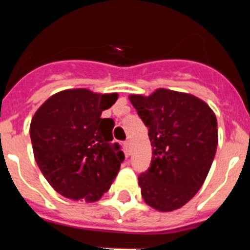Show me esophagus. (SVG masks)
Masks as SVG:
<instances>
[{
    "instance_id": "34e87169",
    "label": "esophagus",
    "mask_w": 250,
    "mask_h": 250,
    "mask_svg": "<svg viewBox=\"0 0 250 250\" xmlns=\"http://www.w3.org/2000/svg\"><path fill=\"white\" fill-rule=\"evenodd\" d=\"M124 145H125V147H126L127 152H130V141L129 140L125 141V143H124Z\"/></svg>"
}]
</instances>
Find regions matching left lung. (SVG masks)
I'll return each instance as SVG.
<instances>
[{
	"label": "left lung",
	"instance_id": "obj_1",
	"mask_svg": "<svg viewBox=\"0 0 250 250\" xmlns=\"http://www.w3.org/2000/svg\"><path fill=\"white\" fill-rule=\"evenodd\" d=\"M129 100L149 127L152 159L139 175L141 195L159 211L182 208L207 178L218 145V124L208 104L185 92L158 89Z\"/></svg>",
	"mask_w": 250,
	"mask_h": 250
}]
</instances>
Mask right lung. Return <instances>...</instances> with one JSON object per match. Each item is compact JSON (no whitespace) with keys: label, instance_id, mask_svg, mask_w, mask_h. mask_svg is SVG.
<instances>
[{"label":"right lung","instance_id":"add662e5","mask_svg":"<svg viewBox=\"0 0 250 250\" xmlns=\"http://www.w3.org/2000/svg\"><path fill=\"white\" fill-rule=\"evenodd\" d=\"M118 94L63 90L48 98L31 120L30 136L41 173L59 194L98 202L109 190L125 159L112 143V119L104 110Z\"/></svg>","mask_w":250,"mask_h":250}]
</instances>
